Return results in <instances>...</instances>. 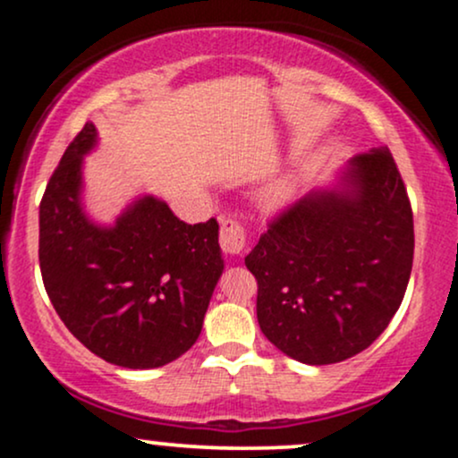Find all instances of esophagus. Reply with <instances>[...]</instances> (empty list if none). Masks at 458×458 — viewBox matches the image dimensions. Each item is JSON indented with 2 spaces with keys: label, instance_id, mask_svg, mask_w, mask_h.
I'll use <instances>...</instances> for the list:
<instances>
[{
  "label": "esophagus",
  "instance_id": "esophagus-1",
  "mask_svg": "<svg viewBox=\"0 0 458 458\" xmlns=\"http://www.w3.org/2000/svg\"><path fill=\"white\" fill-rule=\"evenodd\" d=\"M219 245L225 254L239 256L243 254L247 247V230L241 219L224 217L222 228H219Z\"/></svg>",
  "mask_w": 458,
  "mask_h": 458
}]
</instances>
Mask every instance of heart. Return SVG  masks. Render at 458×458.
<instances>
[{"label":"heart","mask_w":458,"mask_h":458,"mask_svg":"<svg viewBox=\"0 0 458 458\" xmlns=\"http://www.w3.org/2000/svg\"><path fill=\"white\" fill-rule=\"evenodd\" d=\"M277 196H282V189H280V191H277Z\"/></svg>","instance_id":"obj_1"}]
</instances>
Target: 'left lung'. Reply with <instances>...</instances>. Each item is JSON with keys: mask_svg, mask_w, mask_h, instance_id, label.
Instances as JSON below:
<instances>
[{"mask_svg": "<svg viewBox=\"0 0 458 458\" xmlns=\"http://www.w3.org/2000/svg\"><path fill=\"white\" fill-rule=\"evenodd\" d=\"M343 193H310L269 219L245 265L262 334L303 364H335L390 325L413 265V211L392 152L355 155Z\"/></svg>", "mask_w": 458, "mask_h": 458, "instance_id": "1", "label": "left lung"}]
</instances>
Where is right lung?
I'll list each match as a JSON object with an SVG mask.
<instances>
[{
	"mask_svg": "<svg viewBox=\"0 0 458 458\" xmlns=\"http://www.w3.org/2000/svg\"><path fill=\"white\" fill-rule=\"evenodd\" d=\"M92 123L68 144L40 199L45 291L68 331L109 364L159 368L193 346L224 271L217 219L185 224L165 202H135L114 228L79 204Z\"/></svg>",
	"mask_w": 458,
	"mask_h": 458,
	"instance_id": "right-lung-1",
	"label": "right lung"
}]
</instances>
